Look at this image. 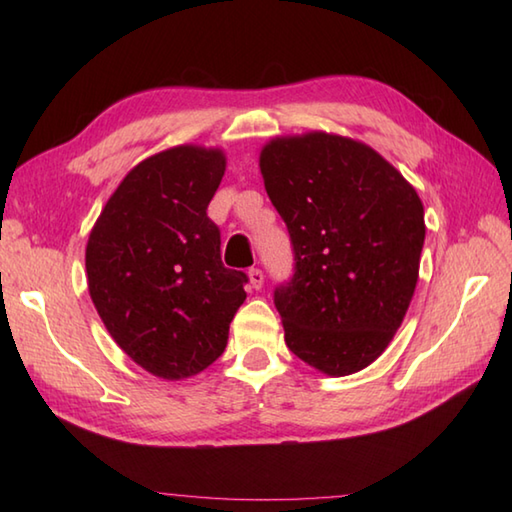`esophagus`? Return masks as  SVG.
Returning <instances> with one entry per match:
<instances>
[{"label": "esophagus", "instance_id": "1", "mask_svg": "<svg viewBox=\"0 0 512 512\" xmlns=\"http://www.w3.org/2000/svg\"><path fill=\"white\" fill-rule=\"evenodd\" d=\"M248 279H250V288L259 290V288L264 286V273L259 268H250L248 270Z\"/></svg>", "mask_w": 512, "mask_h": 512}]
</instances>
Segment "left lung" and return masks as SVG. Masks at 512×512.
I'll list each match as a JSON object with an SVG mask.
<instances>
[{"instance_id":"1","label":"left lung","mask_w":512,"mask_h":512,"mask_svg":"<svg viewBox=\"0 0 512 512\" xmlns=\"http://www.w3.org/2000/svg\"><path fill=\"white\" fill-rule=\"evenodd\" d=\"M259 169L295 253V275L275 288L286 345L328 376L361 372L394 339L418 284L416 189L372 147L325 132L273 138Z\"/></svg>"}]
</instances>
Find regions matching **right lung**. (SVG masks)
<instances>
[{
  "mask_svg": "<svg viewBox=\"0 0 512 512\" xmlns=\"http://www.w3.org/2000/svg\"><path fill=\"white\" fill-rule=\"evenodd\" d=\"M226 171L222 149L178 145L127 173L96 220L85 270L94 308L118 347L149 374L180 380L222 356L246 299L224 268L206 206Z\"/></svg>",
  "mask_w": 512,
  "mask_h": 512,
  "instance_id": "obj_1",
  "label": "right lung"
}]
</instances>
